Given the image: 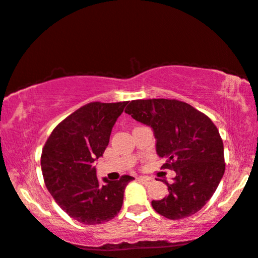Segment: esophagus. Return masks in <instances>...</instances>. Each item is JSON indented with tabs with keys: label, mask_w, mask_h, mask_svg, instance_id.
Listing matches in <instances>:
<instances>
[{
	"label": "esophagus",
	"mask_w": 258,
	"mask_h": 258,
	"mask_svg": "<svg viewBox=\"0 0 258 258\" xmlns=\"http://www.w3.org/2000/svg\"><path fill=\"white\" fill-rule=\"evenodd\" d=\"M138 180L147 185V184H150L151 181H152V178H150V177H139Z\"/></svg>",
	"instance_id": "34e87169"
}]
</instances>
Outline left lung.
Wrapping results in <instances>:
<instances>
[{"mask_svg": "<svg viewBox=\"0 0 258 258\" xmlns=\"http://www.w3.org/2000/svg\"><path fill=\"white\" fill-rule=\"evenodd\" d=\"M125 112L153 130L157 154L166 158L163 167L176 172L172 183L164 180L169 195L152 201L154 210L169 219L198 212L215 194L225 171L224 146L215 123L174 99L132 100Z\"/></svg>", "mask_w": 258, "mask_h": 258, "instance_id": "obj_1", "label": "left lung"}]
</instances>
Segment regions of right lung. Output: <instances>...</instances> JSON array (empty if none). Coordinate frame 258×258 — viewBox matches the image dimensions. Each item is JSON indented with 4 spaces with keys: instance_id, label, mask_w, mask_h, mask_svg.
Listing matches in <instances>:
<instances>
[{
    "instance_id": "right-lung-1",
    "label": "right lung",
    "mask_w": 258,
    "mask_h": 258,
    "mask_svg": "<svg viewBox=\"0 0 258 258\" xmlns=\"http://www.w3.org/2000/svg\"><path fill=\"white\" fill-rule=\"evenodd\" d=\"M128 101L89 102L54 128L44 144L41 169L44 184L57 205L82 224L111 221L122 207L126 185L122 176L100 185L93 163L102 156L112 128Z\"/></svg>"
}]
</instances>
